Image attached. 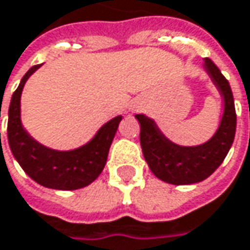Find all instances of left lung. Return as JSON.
Instances as JSON below:
<instances>
[{
	"label": "left lung",
	"mask_w": 250,
	"mask_h": 250,
	"mask_svg": "<svg viewBox=\"0 0 250 250\" xmlns=\"http://www.w3.org/2000/svg\"><path fill=\"white\" fill-rule=\"evenodd\" d=\"M204 67L225 101L219 129L207 142L197 146L177 145L163 135L151 118L135 115L141 124L142 154L149 170L157 178L175 186L194 184L211 175L223 163L234 140L236 110L229 82L208 57L204 59Z\"/></svg>",
	"instance_id": "1"
}]
</instances>
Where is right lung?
<instances>
[{
  "instance_id": "add662e5",
  "label": "right lung",
  "mask_w": 250,
  "mask_h": 250,
  "mask_svg": "<svg viewBox=\"0 0 250 250\" xmlns=\"http://www.w3.org/2000/svg\"><path fill=\"white\" fill-rule=\"evenodd\" d=\"M40 64L33 66L13 93L8 109L7 137L13 155L36 183L54 190H78L93 183L102 172L122 116L106 122L86 145L72 151H56L31 138L21 125L20 99L22 87ZM1 113V108H0ZM1 116V115H0ZM1 135V134H0Z\"/></svg>"
}]
</instances>
